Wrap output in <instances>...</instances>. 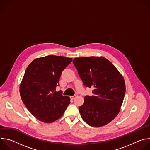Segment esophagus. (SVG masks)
<instances>
[{
	"label": "esophagus",
	"mask_w": 150,
	"mask_h": 150,
	"mask_svg": "<svg viewBox=\"0 0 150 150\" xmlns=\"http://www.w3.org/2000/svg\"><path fill=\"white\" fill-rule=\"evenodd\" d=\"M76 95H74V96H71V99H74V98H76Z\"/></svg>",
	"instance_id": "obj_1"
}]
</instances>
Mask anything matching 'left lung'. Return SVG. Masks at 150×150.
<instances>
[{"mask_svg": "<svg viewBox=\"0 0 150 150\" xmlns=\"http://www.w3.org/2000/svg\"><path fill=\"white\" fill-rule=\"evenodd\" d=\"M73 63L85 87L93 88V96L84 97L79 107L82 119L101 127L118 115L125 94V83L116 68L103 57H76Z\"/></svg>", "mask_w": 150, "mask_h": 150, "instance_id": "left-lung-1", "label": "left lung"}]
</instances>
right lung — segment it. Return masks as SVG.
<instances>
[{
	"instance_id": "right-lung-1",
	"label": "right lung",
	"mask_w": 150,
	"mask_h": 150,
	"mask_svg": "<svg viewBox=\"0 0 150 150\" xmlns=\"http://www.w3.org/2000/svg\"><path fill=\"white\" fill-rule=\"evenodd\" d=\"M72 58L49 55L33 60L20 84V96L30 113L39 120L52 123L60 118L70 98L55 91L62 71Z\"/></svg>"
}]
</instances>
